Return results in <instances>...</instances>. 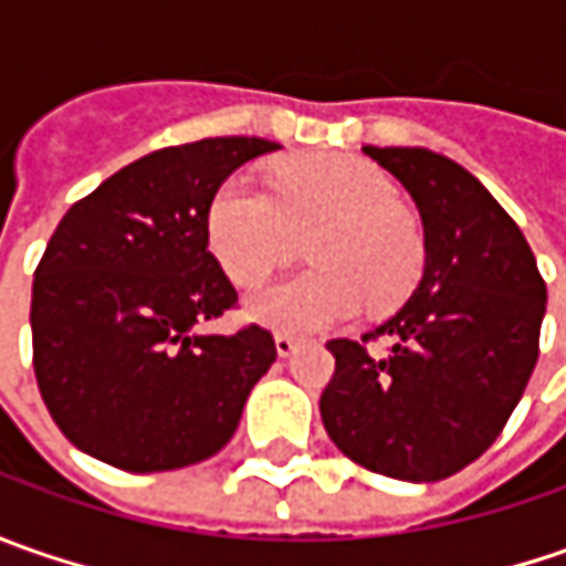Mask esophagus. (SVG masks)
<instances>
[{
    "mask_svg": "<svg viewBox=\"0 0 566 566\" xmlns=\"http://www.w3.org/2000/svg\"><path fill=\"white\" fill-rule=\"evenodd\" d=\"M273 346H276L280 359H290L295 349H298V339L290 337V334H276V337H273Z\"/></svg>",
    "mask_w": 566,
    "mask_h": 566,
    "instance_id": "1",
    "label": "esophagus"
}]
</instances>
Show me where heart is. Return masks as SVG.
Here are the masks:
<instances>
[{
  "mask_svg": "<svg viewBox=\"0 0 566 566\" xmlns=\"http://www.w3.org/2000/svg\"><path fill=\"white\" fill-rule=\"evenodd\" d=\"M315 271L268 283L245 315L280 334H315L402 305L424 271L419 217L397 201L394 179L353 154H305L273 169V195L245 172L227 176L207 205V242L239 286L261 283L314 232Z\"/></svg>",
  "mask_w": 566,
  "mask_h": 566,
  "instance_id": "b5f03b06",
  "label": "heart"
}]
</instances>
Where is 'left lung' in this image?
<instances>
[{
    "instance_id": "1",
    "label": "left lung",
    "mask_w": 566,
    "mask_h": 566,
    "mask_svg": "<svg viewBox=\"0 0 566 566\" xmlns=\"http://www.w3.org/2000/svg\"><path fill=\"white\" fill-rule=\"evenodd\" d=\"M419 207L424 271L400 312L359 339H331L321 394L331 441L400 482H441L507 424L538 359L545 280L511 213L472 172L428 147H361ZM387 336L371 357L364 339Z\"/></svg>"
}]
</instances>
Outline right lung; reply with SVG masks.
Instances as JSON below:
<instances>
[{"instance_id":"obj_1","label":"right lung","mask_w":566,"mask_h":566,"mask_svg":"<svg viewBox=\"0 0 566 566\" xmlns=\"http://www.w3.org/2000/svg\"><path fill=\"white\" fill-rule=\"evenodd\" d=\"M264 138H205L128 164L72 205L33 273V371L62 434L125 472L201 463L235 434L276 359L245 327L201 334L235 302L207 251V205Z\"/></svg>"}]
</instances>
